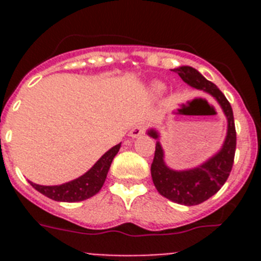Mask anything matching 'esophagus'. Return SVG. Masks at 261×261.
<instances>
[{"instance_id":"esophagus-1","label":"esophagus","mask_w":261,"mask_h":261,"mask_svg":"<svg viewBox=\"0 0 261 261\" xmlns=\"http://www.w3.org/2000/svg\"><path fill=\"white\" fill-rule=\"evenodd\" d=\"M144 132H145V126L141 125V124H138V125L133 126V128L130 129L129 136H130V137H138V136H141Z\"/></svg>"}]
</instances>
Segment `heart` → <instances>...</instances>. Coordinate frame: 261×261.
I'll return each mask as SVG.
<instances>
[{
	"label": "heart",
	"instance_id": "heart-1",
	"mask_svg": "<svg viewBox=\"0 0 261 261\" xmlns=\"http://www.w3.org/2000/svg\"><path fill=\"white\" fill-rule=\"evenodd\" d=\"M153 90L155 91L156 94H161L163 93V90H165V86H163L162 84H159V82H155V84L153 85Z\"/></svg>",
	"mask_w": 261,
	"mask_h": 261
}]
</instances>
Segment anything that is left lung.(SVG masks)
I'll return each mask as SVG.
<instances>
[{
  "label": "left lung",
  "instance_id": "obj_1",
  "mask_svg": "<svg viewBox=\"0 0 261 261\" xmlns=\"http://www.w3.org/2000/svg\"><path fill=\"white\" fill-rule=\"evenodd\" d=\"M172 71L179 74V77L187 85L211 94L227 117V135L221 150L199 167L184 170V171L171 170L166 166L163 161V149L159 141H156L155 144V153L150 170L156 191L163 197L176 204L192 206V205L201 204L216 195L231 172L235 147H237L234 115H232L231 106L222 91L213 82L202 77L201 73H199L192 66H179L172 69ZM147 135L155 140L159 137L154 129L147 130Z\"/></svg>",
  "mask_w": 261,
  "mask_h": 261
}]
</instances>
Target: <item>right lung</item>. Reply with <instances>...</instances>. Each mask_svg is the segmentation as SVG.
Returning a JSON list of instances; mask_svg holds the SVG:
<instances>
[{
	"label": "right lung",
	"mask_w": 261,
	"mask_h": 261,
	"mask_svg": "<svg viewBox=\"0 0 261 261\" xmlns=\"http://www.w3.org/2000/svg\"><path fill=\"white\" fill-rule=\"evenodd\" d=\"M120 146H121V144H117L116 146L110 149L107 153H105L99 158L98 162L90 168L86 174L77 177L74 180L64 183L61 186H39V184L32 183V181H30V184L36 191H39L49 199L55 200V201L77 202L90 199L94 195H96L105 184L112 159L117 154Z\"/></svg>",
	"instance_id": "obj_1"
}]
</instances>
